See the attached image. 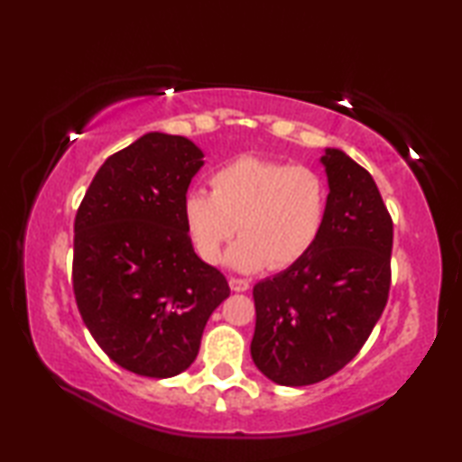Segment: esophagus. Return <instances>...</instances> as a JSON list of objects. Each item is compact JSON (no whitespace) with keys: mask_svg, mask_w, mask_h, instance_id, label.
<instances>
[{"mask_svg":"<svg viewBox=\"0 0 462 462\" xmlns=\"http://www.w3.org/2000/svg\"><path fill=\"white\" fill-rule=\"evenodd\" d=\"M230 289L232 291H238V293H242V291H248V287H250V283L246 279H238V277H230Z\"/></svg>","mask_w":462,"mask_h":462,"instance_id":"1","label":"esophagus"}]
</instances>
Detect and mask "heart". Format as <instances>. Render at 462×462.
Returning <instances> with one entry per match:
<instances>
[{
    "instance_id": "b5f03b06",
    "label": "heart",
    "mask_w": 462,
    "mask_h": 462,
    "mask_svg": "<svg viewBox=\"0 0 462 462\" xmlns=\"http://www.w3.org/2000/svg\"><path fill=\"white\" fill-rule=\"evenodd\" d=\"M328 187L301 165L238 156L212 175V191L195 189L183 203L185 226L206 263H217L234 234L242 238L228 264L242 273L285 269L306 256L324 228Z\"/></svg>"
}]
</instances>
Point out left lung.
I'll list each match as a JSON object with an SVG mask.
<instances>
[{
  "mask_svg": "<svg viewBox=\"0 0 462 462\" xmlns=\"http://www.w3.org/2000/svg\"><path fill=\"white\" fill-rule=\"evenodd\" d=\"M324 228L310 253L253 289L250 356L277 385L324 381L353 361L385 310L393 222L371 173L340 148L319 156Z\"/></svg>",
  "mask_w": 462,
  "mask_h": 462,
  "instance_id": "obj_1",
  "label": "left lung"
}]
</instances>
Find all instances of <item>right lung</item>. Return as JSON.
Instances as JSON below:
<instances>
[{"instance_id":"obj_1","label":"right lung","mask_w":462,"mask_h":462,"mask_svg":"<svg viewBox=\"0 0 462 462\" xmlns=\"http://www.w3.org/2000/svg\"><path fill=\"white\" fill-rule=\"evenodd\" d=\"M203 151L148 132L109 156L75 217L73 291L85 326L122 369L167 379L189 369L228 281L195 254L183 203Z\"/></svg>"}]
</instances>
